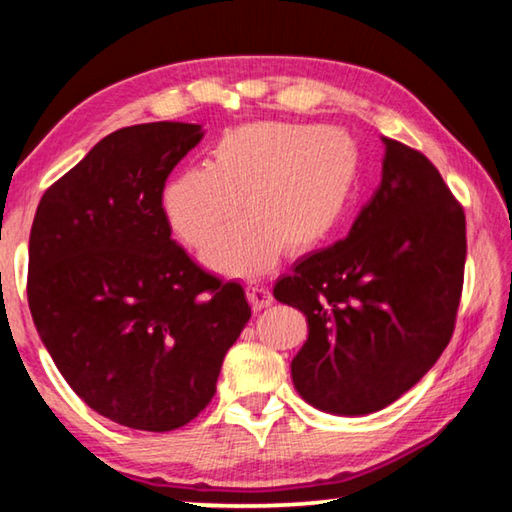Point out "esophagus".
I'll return each mask as SVG.
<instances>
[{"mask_svg":"<svg viewBox=\"0 0 512 512\" xmlns=\"http://www.w3.org/2000/svg\"><path fill=\"white\" fill-rule=\"evenodd\" d=\"M246 296L250 300V305H253V309H266V307H271V302H273L271 291L262 287V284H248Z\"/></svg>","mask_w":512,"mask_h":512,"instance_id":"esophagus-1","label":"esophagus"}]
</instances>
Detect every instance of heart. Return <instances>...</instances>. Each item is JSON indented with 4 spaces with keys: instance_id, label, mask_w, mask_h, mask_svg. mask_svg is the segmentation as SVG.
I'll list each match as a JSON object with an SVG mask.
<instances>
[{
    "instance_id": "obj_1",
    "label": "heart",
    "mask_w": 512,
    "mask_h": 512,
    "mask_svg": "<svg viewBox=\"0 0 512 512\" xmlns=\"http://www.w3.org/2000/svg\"><path fill=\"white\" fill-rule=\"evenodd\" d=\"M359 176V151L329 126L253 121L225 131L210 164H196L162 189V212L187 246L207 244L203 259L223 273L257 275L282 250L307 253L332 235L348 212Z\"/></svg>"
}]
</instances>
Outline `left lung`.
Wrapping results in <instances>:
<instances>
[{
	"label": "left lung",
	"instance_id": "1",
	"mask_svg": "<svg viewBox=\"0 0 512 512\" xmlns=\"http://www.w3.org/2000/svg\"><path fill=\"white\" fill-rule=\"evenodd\" d=\"M381 185L348 237L302 257L273 296L307 316L291 361L302 400L334 415L393 404L452 339L465 212L420 151L384 137Z\"/></svg>",
	"mask_w": 512,
	"mask_h": 512
}]
</instances>
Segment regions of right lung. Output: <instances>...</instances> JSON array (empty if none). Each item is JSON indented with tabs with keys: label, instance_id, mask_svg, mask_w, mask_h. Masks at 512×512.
<instances>
[{
	"label": "right lung",
	"instance_id": "1",
	"mask_svg": "<svg viewBox=\"0 0 512 512\" xmlns=\"http://www.w3.org/2000/svg\"><path fill=\"white\" fill-rule=\"evenodd\" d=\"M180 121L110 133L51 185L29 237V309L81 400L124 427L171 431L216 393L250 318L246 293L171 239L162 189L203 140Z\"/></svg>",
	"mask_w": 512,
	"mask_h": 512
}]
</instances>
